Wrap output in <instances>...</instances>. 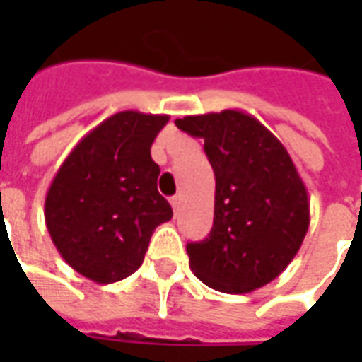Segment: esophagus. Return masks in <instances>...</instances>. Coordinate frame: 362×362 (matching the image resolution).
<instances>
[{
	"label": "esophagus",
	"instance_id": "esophagus-1",
	"mask_svg": "<svg viewBox=\"0 0 362 362\" xmlns=\"http://www.w3.org/2000/svg\"><path fill=\"white\" fill-rule=\"evenodd\" d=\"M171 205H173V211L177 214V211H179V207H181V195H175V197H171Z\"/></svg>",
	"mask_w": 362,
	"mask_h": 362
}]
</instances>
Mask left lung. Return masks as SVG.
<instances>
[{"label":"left lung","mask_w":362,"mask_h":362,"mask_svg":"<svg viewBox=\"0 0 362 362\" xmlns=\"http://www.w3.org/2000/svg\"><path fill=\"white\" fill-rule=\"evenodd\" d=\"M203 139L216 173L214 228L187 243L191 270L214 290L245 294L278 278L298 254L310 202L284 145L243 110L175 120Z\"/></svg>","instance_id":"1"}]
</instances>
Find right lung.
Wrapping results in <instances>:
<instances>
[{"label": "right lung", "mask_w": 362, "mask_h": 362, "mask_svg": "<svg viewBox=\"0 0 362 362\" xmlns=\"http://www.w3.org/2000/svg\"><path fill=\"white\" fill-rule=\"evenodd\" d=\"M167 115L122 110L92 129L54 177L44 217L70 268L96 284L124 280L145 259L157 226L173 217L157 191L151 145Z\"/></svg>", "instance_id": "1"}]
</instances>
